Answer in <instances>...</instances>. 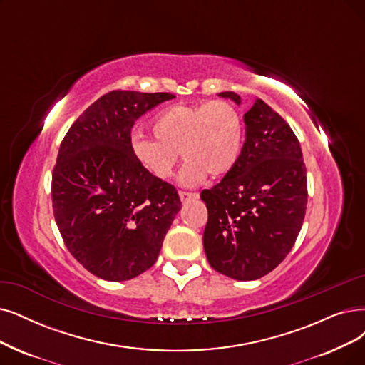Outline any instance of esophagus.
I'll use <instances>...</instances> for the list:
<instances>
[{"label":"esophagus","instance_id":"obj_1","mask_svg":"<svg viewBox=\"0 0 365 365\" xmlns=\"http://www.w3.org/2000/svg\"><path fill=\"white\" fill-rule=\"evenodd\" d=\"M180 199L182 203H188L199 199V193H188V192H180Z\"/></svg>","mask_w":365,"mask_h":365}]
</instances>
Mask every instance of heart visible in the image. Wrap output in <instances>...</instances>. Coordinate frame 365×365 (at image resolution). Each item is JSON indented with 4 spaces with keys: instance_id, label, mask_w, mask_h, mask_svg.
I'll return each mask as SVG.
<instances>
[{
    "instance_id": "b5f03b06",
    "label": "heart",
    "mask_w": 365,
    "mask_h": 365,
    "mask_svg": "<svg viewBox=\"0 0 365 365\" xmlns=\"http://www.w3.org/2000/svg\"><path fill=\"white\" fill-rule=\"evenodd\" d=\"M154 136L135 132L130 150L139 166L157 180H168L178 163L180 151L185 163L180 172L184 187H195L207 178L222 177L237 165L244 124L240 110L226 100L199 105H173L153 121Z\"/></svg>"
}]
</instances>
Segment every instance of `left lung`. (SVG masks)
Returning <instances> with one entry per match:
<instances>
[{
	"mask_svg": "<svg viewBox=\"0 0 365 365\" xmlns=\"http://www.w3.org/2000/svg\"><path fill=\"white\" fill-rule=\"evenodd\" d=\"M218 96L241 103L233 91ZM244 123L237 165L200 193L208 210L207 259L217 272L240 282L257 280L282 264L307 208V172L292 128L260 98Z\"/></svg>",
	"mask_w": 365,
	"mask_h": 365,
	"instance_id": "left-lung-1",
	"label": "left lung"
}]
</instances>
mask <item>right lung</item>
I'll return each instance as SVG.
<instances>
[{
    "mask_svg": "<svg viewBox=\"0 0 365 365\" xmlns=\"http://www.w3.org/2000/svg\"><path fill=\"white\" fill-rule=\"evenodd\" d=\"M173 97L110 91L61 142L52 173L55 222L71 256L98 279L125 282L150 269L181 210L175 187L145 172L130 150L135 121Z\"/></svg>",
    "mask_w": 365,
    "mask_h": 365,
    "instance_id": "1",
    "label": "right lung"
}]
</instances>
